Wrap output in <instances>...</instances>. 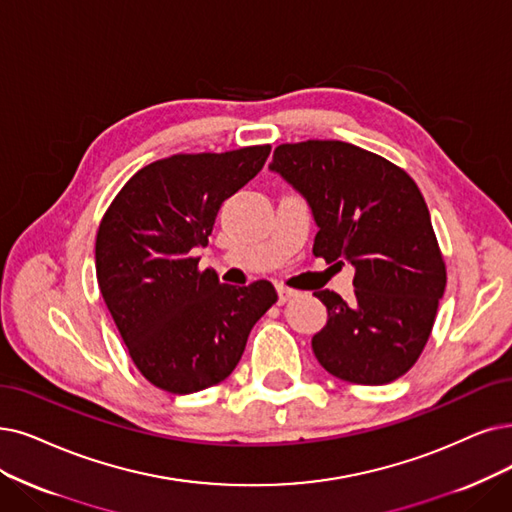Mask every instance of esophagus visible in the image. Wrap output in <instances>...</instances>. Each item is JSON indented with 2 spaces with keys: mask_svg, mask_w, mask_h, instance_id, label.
<instances>
[{
  "mask_svg": "<svg viewBox=\"0 0 512 512\" xmlns=\"http://www.w3.org/2000/svg\"><path fill=\"white\" fill-rule=\"evenodd\" d=\"M277 294H279V302H288L290 298H294L298 292L288 288V285H277Z\"/></svg>",
  "mask_w": 512,
  "mask_h": 512,
  "instance_id": "obj_1",
  "label": "esophagus"
}]
</instances>
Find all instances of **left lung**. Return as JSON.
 Returning a JSON list of instances; mask_svg holds the SVG:
<instances>
[{
    "label": "left lung",
    "instance_id": "8db88e82",
    "mask_svg": "<svg viewBox=\"0 0 512 512\" xmlns=\"http://www.w3.org/2000/svg\"><path fill=\"white\" fill-rule=\"evenodd\" d=\"M271 170L313 210V254L355 267L353 298L319 290L327 325L313 353L332 376L388 384L431 338L447 271L426 201L403 168L342 140L285 142Z\"/></svg>",
    "mask_w": 512,
    "mask_h": 512
}]
</instances>
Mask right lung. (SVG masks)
<instances>
[{
    "label": "right lung",
    "instance_id": "right-lung-1",
    "mask_svg": "<svg viewBox=\"0 0 512 512\" xmlns=\"http://www.w3.org/2000/svg\"><path fill=\"white\" fill-rule=\"evenodd\" d=\"M271 145L178 153L138 170L96 233V279L128 353L153 386L203 391L239 363L254 323L277 302L267 279L220 283L199 271L222 201L264 166Z\"/></svg>",
    "mask_w": 512,
    "mask_h": 512
}]
</instances>
